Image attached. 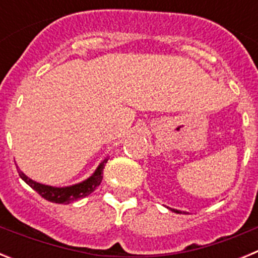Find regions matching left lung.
Here are the masks:
<instances>
[{"instance_id": "8db88e82", "label": "left lung", "mask_w": 258, "mask_h": 258, "mask_svg": "<svg viewBox=\"0 0 258 258\" xmlns=\"http://www.w3.org/2000/svg\"><path fill=\"white\" fill-rule=\"evenodd\" d=\"M172 211H173V212H175V213H181V212L177 211V209H172Z\"/></svg>"}]
</instances>
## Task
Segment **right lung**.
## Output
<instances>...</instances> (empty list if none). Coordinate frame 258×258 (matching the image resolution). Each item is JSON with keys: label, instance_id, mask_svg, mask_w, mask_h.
Listing matches in <instances>:
<instances>
[{"label": "right lung", "instance_id": "add662e5", "mask_svg": "<svg viewBox=\"0 0 258 258\" xmlns=\"http://www.w3.org/2000/svg\"><path fill=\"white\" fill-rule=\"evenodd\" d=\"M108 157L104 159L101 163V165L98 166L97 170L94 172V174L88 178L86 181L81 182V183L74 184V186H70V187H51V186H45V184L37 183V182L32 181L31 178H28L23 172H20L18 169L20 178L26 182L27 184H29L36 192L40 194V197H42L44 199L49 200L51 203H58V204H68L71 202H75V200H79L81 198H85L88 195L93 192L95 188L101 184L102 178H103V169L104 165H106Z\"/></svg>", "mask_w": 258, "mask_h": 258}]
</instances>
